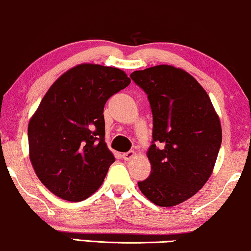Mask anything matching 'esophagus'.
Listing matches in <instances>:
<instances>
[{
	"label": "esophagus",
	"mask_w": 251,
	"mask_h": 251,
	"mask_svg": "<svg viewBox=\"0 0 251 251\" xmlns=\"http://www.w3.org/2000/svg\"><path fill=\"white\" fill-rule=\"evenodd\" d=\"M123 159H125L126 161H130V160H132L133 157L136 156V153L133 152V151H129V152H126V153H123Z\"/></svg>",
	"instance_id": "obj_1"
}]
</instances>
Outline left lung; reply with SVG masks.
Listing matches in <instances>:
<instances>
[{"label":"left lung","mask_w":251,"mask_h":251,"mask_svg":"<svg viewBox=\"0 0 251 251\" xmlns=\"http://www.w3.org/2000/svg\"><path fill=\"white\" fill-rule=\"evenodd\" d=\"M130 77L147 94L153 114L151 175L138 181L139 190L154 204L174 207L211 176L222 144L219 116L201 84L181 68L157 65Z\"/></svg>","instance_id":"left-lung-1"}]
</instances>
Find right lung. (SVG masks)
<instances>
[{"label":"right lung","instance_id":"obj_1","mask_svg":"<svg viewBox=\"0 0 251 251\" xmlns=\"http://www.w3.org/2000/svg\"><path fill=\"white\" fill-rule=\"evenodd\" d=\"M131 80L122 70L80 64L54 81L28 123L29 159L51 193L78 202L101 186L115 161L105 143L104 106Z\"/></svg>","mask_w":251,"mask_h":251}]
</instances>
